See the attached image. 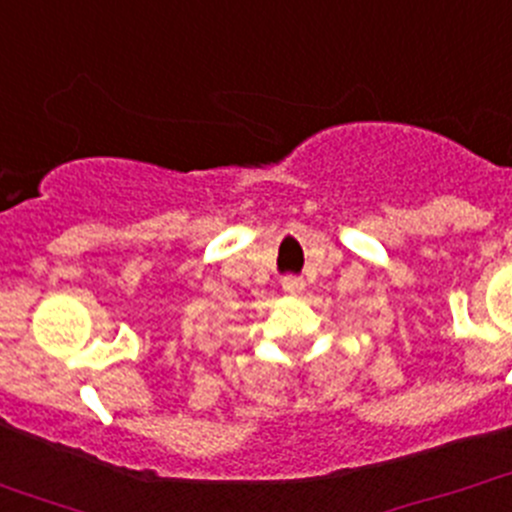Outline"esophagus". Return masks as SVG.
I'll list each match as a JSON object with an SVG mask.
<instances>
[{"instance_id":"1","label":"esophagus","mask_w":512,"mask_h":512,"mask_svg":"<svg viewBox=\"0 0 512 512\" xmlns=\"http://www.w3.org/2000/svg\"><path fill=\"white\" fill-rule=\"evenodd\" d=\"M281 286H283V291H288V293H301L303 286H306V281H303L301 276H293V273H288V276L281 278Z\"/></svg>"}]
</instances>
